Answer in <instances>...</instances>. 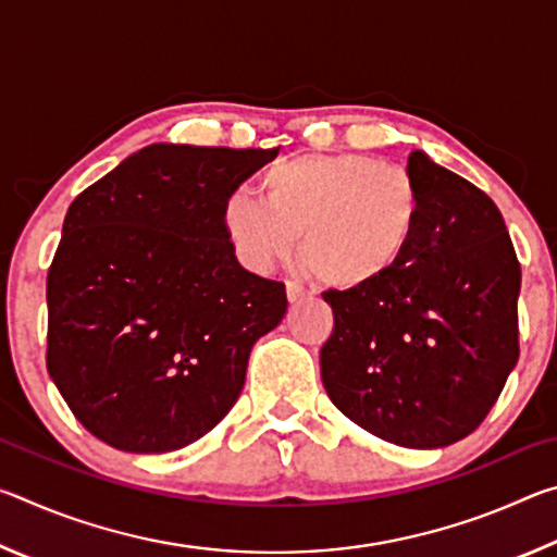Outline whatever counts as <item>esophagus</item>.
<instances>
[{
    "instance_id": "34e87169",
    "label": "esophagus",
    "mask_w": 557,
    "mask_h": 557,
    "mask_svg": "<svg viewBox=\"0 0 557 557\" xmlns=\"http://www.w3.org/2000/svg\"><path fill=\"white\" fill-rule=\"evenodd\" d=\"M312 295H309L307 287H301L299 282H287V299L292 301V305H299V301L309 299Z\"/></svg>"
}]
</instances>
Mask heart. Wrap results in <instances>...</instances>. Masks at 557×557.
I'll list each match as a JSON object with an SVG mask.
<instances>
[{
    "label": "heart",
    "instance_id": "heart-1",
    "mask_svg": "<svg viewBox=\"0 0 557 557\" xmlns=\"http://www.w3.org/2000/svg\"><path fill=\"white\" fill-rule=\"evenodd\" d=\"M262 199L231 194L221 225L235 260L268 272L299 256L332 289H366L393 275L422 219L414 178L369 154H301L262 174Z\"/></svg>",
    "mask_w": 557,
    "mask_h": 557
}]
</instances>
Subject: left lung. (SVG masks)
<instances>
[{
    "label": "left lung",
    "instance_id": "obj_1",
    "mask_svg": "<svg viewBox=\"0 0 557 557\" xmlns=\"http://www.w3.org/2000/svg\"><path fill=\"white\" fill-rule=\"evenodd\" d=\"M418 235L379 285L324 292L334 332L322 383L358 428L412 449L474 432L518 361L521 265L496 203L414 149Z\"/></svg>",
    "mask_w": 557,
    "mask_h": 557
}]
</instances>
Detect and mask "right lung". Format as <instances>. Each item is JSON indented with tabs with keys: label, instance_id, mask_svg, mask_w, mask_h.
I'll list each match as a JSON object with an SVG mask.
<instances>
[{
	"label": "right lung",
	"instance_id": "obj_1",
	"mask_svg": "<svg viewBox=\"0 0 557 557\" xmlns=\"http://www.w3.org/2000/svg\"><path fill=\"white\" fill-rule=\"evenodd\" d=\"M275 157L149 145L71 203L46 280V366L110 447L182 449L238 400L252 346L282 322L287 295L235 260L221 211Z\"/></svg>",
	"mask_w": 557,
	"mask_h": 557
}]
</instances>
